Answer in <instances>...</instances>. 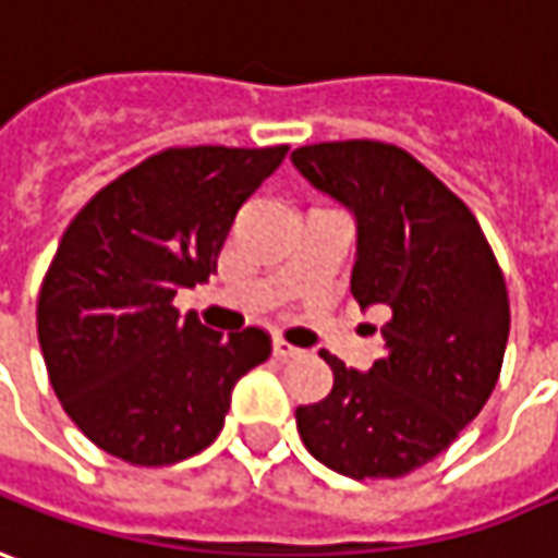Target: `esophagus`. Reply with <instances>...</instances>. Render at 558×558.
<instances>
[{
    "mask_svg": "<svg viewBox=\"0 0 558 558\" xmlns=\"http://www.w3.org/2000/svg\"><path fill=\"white\" fill-rule=\"evenodd\" d=\"M272 356H276V359H294V356H301V350H298V347H291L288 340L272 338Z\"/></svg>",
    "mask_w": 558,
    "mask_h": 558,
    "instance_id": "1",
    "label": "esophagus"
}]
</instances>
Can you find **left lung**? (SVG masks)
<instances>
[{
	"mask_svg": "<svg viewBox=\"0 0 558 558\" xmlns=\"http://www.w3.org/2000/svg\"><path fill=\"white\" fill-rule=\"evenodd\" d=\"M319 193L356 218L350 291L384 306V356L331 365V392L294 411L306 451L350 480H399L442 454L495 390L510 298L480 220L433 171L380 141L291 153Z\"/></svg>",
	"mask_w": 558,
	"mask_h": 558,
	"instance_id": "8db88e82",
	"label": "left lung"
}]
</instances>
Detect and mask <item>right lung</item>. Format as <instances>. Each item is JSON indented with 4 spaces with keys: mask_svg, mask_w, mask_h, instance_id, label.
Segmentation results:
<instances>
[{
    "mask_svg": "<svg viewBox=\"0 0 558 558\" xmlns=\"http://www.w3.org/2000/svg\"><path fill=\"white\" fill-rule=\"evenodd\" d=\"M288 147H174L107 183L66 227L39 291V347L63 411L97 448L166 466L218 439L270 335L211 331L171 301L218 270L235 211Z\"/></svg>",
    "mask_w": 558,
    "mask_h": 558,
    "instance_id": "add662e5",
    "label": "right lung"
}]
</instances>
